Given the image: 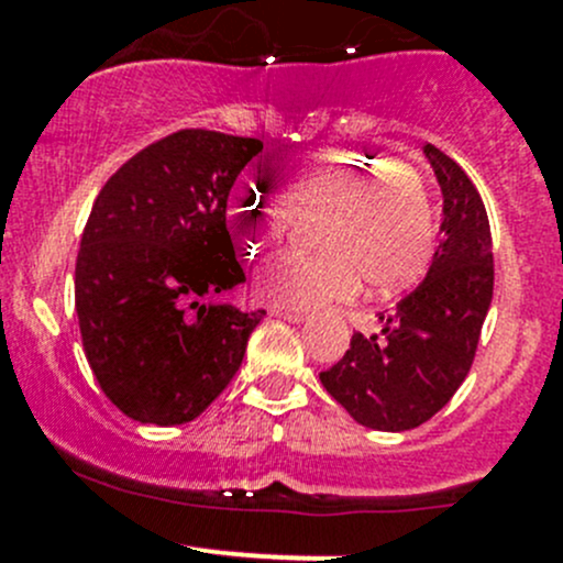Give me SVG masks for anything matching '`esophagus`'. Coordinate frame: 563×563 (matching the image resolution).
<instances>
[{
	"instance_id": "esophagus-1",
	"label": "esophagus",
	"mask_w": 563,
	"mask_h": 563,
	"mask_svg": "<svg viewBox=\"0 0 563 563\" xmlns=\"http://www.w3.org/2000/svg\"><path fill=\"white\" fill-rule=\"evenodd\" d=\"M269 313H272V316H277V318H283V321H291V323H302V321H308V313H305V310H297V308H280V305H277V308H272Z\"/></svg>"
}]
</instances>
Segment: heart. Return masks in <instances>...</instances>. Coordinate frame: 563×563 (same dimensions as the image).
Segmentation results:
<instances>
[{"instance_id": "1", "label": "heart", "mask_w": 563, "mask_h": 563, "mask_svg": "<svg viewBox=\"0 0 563 563\" xmlns=\"http://www.w3.org/2000/svg\"><path fill=\"white\" fill-rule=\"evenodd\" d=\"M283 181L294 212H321L313 245L323 250L280 255L261 266L255 286L272 302L316 308L354 291L360 275L373 291H395L422 275L433 247V212L419 176L373 172L360 155L318 152L294 161ZM225 218L245 245L277 242L291 223L253 187L231 196Z\"/></svg>"}]
</instances>
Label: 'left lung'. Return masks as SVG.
Here are the masks:
<instances>
[{
	"mask_svg": "<svg viewBox=\"0 0 563 563\" xmlns=\"http://www.w3.org/2000/svg\"><path fill=\"white\" fill-rule=\"evenodd\" d=\"M444 192L441 242L428 277L382 313V334L354 332L321 384L373 430L419 428L452 400L468 376L493 299V236L485 203L463 168L424 144Z\"/></svg>",
	"mask_w": 563,
	"mask_h": 563,
	"instance_id": "obj_1",
	"label": "left lung"
}]
</instances>
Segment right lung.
<instances>
[{
    "instance_id": "add662e5",
    "label": "right lung",
    "mask_w": 563,
    "mask_h": 563,
    "mask_svg": "<svg viewBox=\"0 0 563 563\" xmlns=\"http://www.w3.org/2000/svg\"><path fill=\"white\" fill-rule=\"evenodd\" d=\"M264 144L179 130L130 157L76 258L84 354L108 400L144 424H185L236 376L264 310L201 302L245 283L225 229L236 176Z\"/></svg>"
}]
</instances>
